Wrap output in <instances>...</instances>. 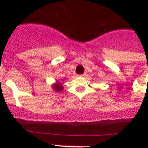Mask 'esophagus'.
<instances>
[{"mask_svg": "<svg viewBox=\"0 0 148 148\" xmlns=\"http://www.w3.org/2000/svg\"><path fill=\"white\" fill-rule=\"evenodd\" d=\"M80 76H81V77H84V76H85V74H81V75H80Z\"/></svg>", "mask_w": 148, "mask_h": 148, "instance_id": "esophagus-1", "label": "esophagus"}]
</instances>
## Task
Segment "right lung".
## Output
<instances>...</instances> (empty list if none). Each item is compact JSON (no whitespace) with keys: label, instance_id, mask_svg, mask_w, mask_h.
Segmentation results:
<instances>
[{"label":"right lung","instance_id":"1","mask_svg":"<svg viewBox=\"0 0 148 148\" xmlns=\"http://www.w3.org/2000/svg\"><path fill=\"white\" fill-rule=\"evenodd\" d=\"M52 88H53L55 91H56V92H61V91L63 90L64 89L63 86L62 85V83L59 82H56V83L53 84L52 85Z\"/></svg>","mask_w":148,"mask_h":148}]
</instances>
